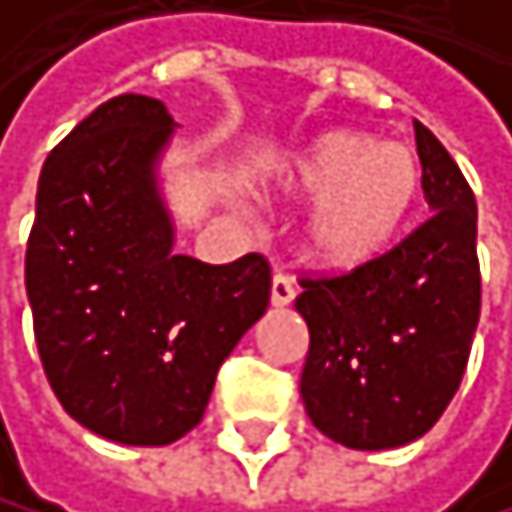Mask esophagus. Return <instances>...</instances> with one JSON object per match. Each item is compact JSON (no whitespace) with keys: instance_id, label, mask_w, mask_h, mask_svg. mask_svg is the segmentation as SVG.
<instances>
[{"instance_id":"esophagus-1","label":"esophagus","mask_w":512,"mask_h":512,"mask_svg":"<svg viewBox=\"0 0 512 512\" xmlns=\"http://www.w3.org/2000/svg\"><path fill=\"white\" fill-rule=\"evenodd\" d=\"M294 297H297V290H294V284H290V278L275 275L272 278V306L275 309H284V306L294 303Z\"/></svg>"}]
</instances>
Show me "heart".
Wrapping results in <instances>:
<instances>
[{
  "label": "heart",
  "instance_id": "b5f03b06",
  "mask_svg": "<svg viewBox=\"0 0 512 512\" xmlns=\"http://www.w3.org/2000/svg\"><path fill=\"white\" fill-rule=\"evenodd\" d=\"M287 209L316 206L303 250L325 272H356L394 250L422 196V165L410 146L359 131H325L290 153L265 184Z\"/></svg>",
  "mask_w": 512,
  "mask_h": 512
}]
</instances>
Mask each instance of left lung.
Masks as SVG:
<instances>
[{"instance_id":"obj_1","label":"left lung","mask_w":512,"mask_h":512,"mask_svg":"<svg viewBox=\"0 0 512 512\" xmlns=\"http://www.w3.org/2000/svg\"><path fill=\"white\" fill-rule=\"evenodd\" d=\"M416 146L432 218L366 269L303 281L294 303L309 328L306 416L350 450L422 438L454 400L479 325L475 196L419 121Z\"/></svg>"}]
</instances>
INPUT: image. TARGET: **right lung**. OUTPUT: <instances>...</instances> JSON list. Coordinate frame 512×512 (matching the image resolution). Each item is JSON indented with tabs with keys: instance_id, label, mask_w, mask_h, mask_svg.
<instances>
[{
	"instance_id": "1",
	"label": "right lung",
	"mask_w": 512,
	"mask_h": 512,
	"mask_svg": "<svg viewBox=\"0 0 512 512\" xmlns=\"http://www.w3.org/2000/svg\"><path fill=\"white\" fill-rule=\"evenodd\" d=\"M178 124L124 93L52 149L27 243L49 385L93 435L162 447L200 425L218 366L269 306V262L174 253L162 159Z\"/></svg>"
}]
</instances>
